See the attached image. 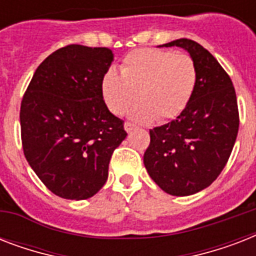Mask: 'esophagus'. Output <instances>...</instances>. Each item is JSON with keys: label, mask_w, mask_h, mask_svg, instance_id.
I'll use <instances>...</instances> for the list:
<instances>
[{"label": "esophagus", "mask_w": 256, "mask_h": 256, "mask_svg": "<svg viewBox=\"0 0 256 256\" xmlns=\"http://www.w3.org/2000/svg\"><path fill=\"white\" fill-rule=\"evenodd\" d=\"M124 130L128 132H132V130H136V124H130V122H124Z\"/></svg>", "instance_id": "34e87169"}]
</instances>
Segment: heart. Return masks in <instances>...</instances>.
Listing matches in <instances>:
<instances>
[{
  "mask_svg": "<svg viewBox=\"0 0 256 256\" xmlns=\"http://www.w3.org/2000/svg\"><path fill=\"white\" fill-rule=\"evenodd\" d=\"M198 70L186 53L162 49H140L122 60L120 74L108 70L100 80V92L108 110L130 112L136 122L174 120L190 104L196 88Z\"/></svg>",
  "mask_w": 256,
  "mask_h": 256,
  "instance_id": "b5f03b06",
  "label": "heart"
}]
</instances>
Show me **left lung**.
Instances as JSON below:
<instances>
[{
  "label": "left lung",
  "mask_w": 256,
  "mask_h": 256,
  "mask_svg": "<svg viewBox=\"0 0 256 256\" xmlns=\"http://www.w3.org/2000/svg\"><path fill=\"white\" fill-rule=\"evenodd\" d=\"M171 46L194 60L196 88L180 116L150 130L144 164L164 192L187 196L210 186L224 168L238 136L239 112L232 82L208 50L187 38L160 48Z\"/></svg>",
  "instance_id": "1"
}]
</instances>
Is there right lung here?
Masks as SVG:
<instances>
[{"mask_svg":"<svg viewBox=\"0 0 256 256\" xmlns=\"http://www.w3.org/2000/svg\"><path fill=\"white\" fill-rule=\"evenodd\" d=\"M112 61L108 48H61L38 66L22 98L25 158L61 198L96 195L108 180L112 152L128 136L100 92Z\"/></svg>","mask_w":256,"mask_h":256,"instance_id":"right-lung-1","label":"right lung"}]
</instances>
